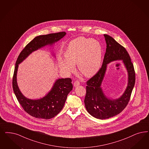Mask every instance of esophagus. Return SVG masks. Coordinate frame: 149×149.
Here are the masks:
<instances>
[{
    "instance_id": "34e87169",
    "label": "esophagus",
    "mask_w": 149,
    "mask_h": 149,
    "mask_svg": "<svg viewBox=\"0 0 149 149\" xmlns=\"http://www.w3.org/2000/svg\"><path fill=\"white\" fill-rule=\"evenodd\" d=\"M79 84H80V82H79L78 81H74V84H73V85H74V87H77L78 86H79Z\"/></svg>"
}]
</instances>
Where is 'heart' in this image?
I'll list each match as a JSON object with an SVG mask.
<instances>
[{
    "instance_id": "1",
    "label": "heart",
    "mask_w": 149,
    "mask_h": 149,
    "mask_svg": "<svg viewBox=\"0 0 149 149\" xmlns=\"http://www.w3.org/2000/svg\"><path fill=\"white\" fill-rule=\"evenodd\" d=\"M66 59L60 57L58 64L66 73L74 71L77 65L79 71L86 77H92L98 71L102 57V47L98 41L79 37L72 40L67 47Z\"/></svg>"
}]
</instances>
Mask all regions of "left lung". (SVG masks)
Wrapping results in <instances>:
<instances>
[{
    "label": "left lung",
    "mask_w": 149,
    "mask_h": 149,
    "mask_svg": "<svg viewBox=\"0 0 149 149\" xmlns=\"http://www.w3.org/2000/svg\"><path fill=\"white\" fill-rule=\"evenodd\" d=\"M107 44L102 66L97 73L87 81L84 104L88 113L94 118L106 119L121 113L130 99L135 82V72L130 56L126 49L110 36L104 35ZM123 60L128 74V86L125 93L118 99L108 98L103 93L101 84L107 64L112 61Z\"/></svg>",
    "instance_id": "8db88e82"
}]
</instances>
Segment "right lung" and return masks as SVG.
<instances>
[{
    "label": "right lung",
    "instance_id": "obj_1",
    "mask_svg": "<svg viewBox=\"0 0 149 149\" xmlns=\"http://www.w3.org/2000/svg\"><path fill=\"white\" fill-rule=\"evenodd\" d=\"M66 33L60 32L35 37L22 51L17 58L13 78V88L22 108L29 115L39 119H49L57 116L62 109L68 93L73 88L70 78L57 79L50 92L40 99H28L20 92L17 81L19 64L33 52L46 45H52L63 38Z\"/></svg>",
    "mask_w": 149,
    "mask_h": 149
}]
</instances>
